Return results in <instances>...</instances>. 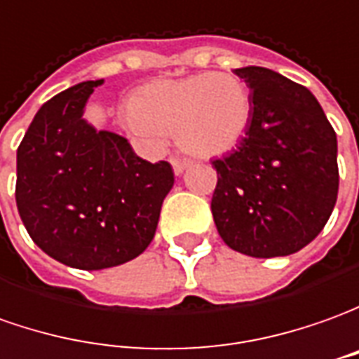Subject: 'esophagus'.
Wrapping results in <instances>:
<instances>
[{
	"label": "esophagus",
	"mask_w": 359,
	"mask_h": 359,
	"mask_svg": "<svg viewBox=\"0 0 359 359\" xmlns=\"http://www.w3.org/2000/svg\"><path fill=\"white\" fill-rule=\"evenodd\" d=\"M170 165H172L175 172H177V175H180V172H184V169L189 167L190 161L182 159V157H170Z\"/></svg>",
	"instance_id": "obj_1"
}]
</instances>
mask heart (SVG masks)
Segmentation results:
<instances>
[{
  "mask_svg": "<svg viewBox=\"0 0 359 359\" xmlns=\"http://www.w3.org/2000/svg\"><path fill=\"white\" fill-rule=\"evenodd\" d=\"M251 94L233 74H196L139 88L129 116L145 131L177 133L179 145L194 157H220L250 131Z\"/></svg>",
  "mask_w": 359,
  "mask_h": 359,
  "instance_id": "1",
  "label": "heart"
}]
</instances>
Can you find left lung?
I'll return each mask as SVG.
<instances>
[{"mask_svg":"<svg viewBox=\"0 0 359 359\" xmlns=\"http://www.w3.org/2000/svg\"><path fill=\"white\" fill-rule=\"evenodd\" d=\"M250 86V131L214 159L212 216L220 238L250 257H281L323 231L338 198L336 131L309 88L269 68H238Z\"/></svg>","mask_w":359,"mask_h":359,"instance_id":"1","label":"left lung"}]
</instances>
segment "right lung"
Instances as JSON below:
<instances>
[{
	"mask_svg": "<svg viewBox=\"0 0 359 359\" xmlns=\"http://www.w3.org/2000/svg\"><path fill=\"white\" fill-rule=\"evenodd\" d=\"M102 82H80L50 97L17 149V210L31 240L84 271L116 267L147 250L175 184L167 161L141 159L128 139L82 119Z\"/></svg>",
	"mask_w": 359,
	"mask_h": 359,
	"instance_id": "add662e5",
	"label": "right lung"
}]
</instances>
